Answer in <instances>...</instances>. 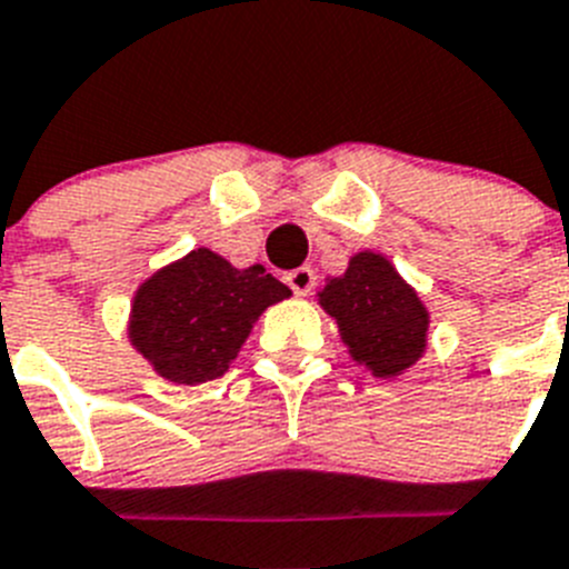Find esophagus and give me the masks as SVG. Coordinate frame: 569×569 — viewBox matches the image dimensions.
<instances>
[{"label":"esophagus","instance_id":"34e87169","mask_svg":"<svg viewBox=\"0 0 569 569\" xmlns=\"http://www.w3.org/2000/svg\"><path fill=\"white\" fill-rule=\"evenodd\" d=\"M283 280L289 283V289H292L295 295H309L315 289V271L309 269V266H300V269L289 271Z\"/></svg>","mask_w":569,"mask_h":569}]
</instances>
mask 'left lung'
<instances>
[{
	"mask_svg": "<svg viewBox=\"0 0 569 569\" xmlns=\"http://www.w3.org/2000/svg\"><path fill=\"white\" fill-rule=\"evenodd\" d=\"M318 303L338 323L352 361L365 365L376 379L408 373L425 356L431 312L379 251L352 254L343 274L327 277Z\"/></svg>",
	"mask_w": 569,
	"mask_h": 569,
	"instance_id": "8db88e82",
	"label": "left lung"
}]
</instances>
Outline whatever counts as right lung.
I'll list each match as a JSON object with an SVG mask.
<instances>
[{
  "instance_id": "1",
  "label": "right lung",
  "mask_w": 569,
  "mask_h": 569,
  "mask_svg": "<svg viewBox=\"0 0 569 569\" xmlns=\"http://www.w3.org/2000/svg\"><path fill=\"white\" fill-rule=\"evenodd\" d=\"M292 295L262 266L237 269L211 248H193L138 286L127 336L173 385L226 373L262 312Z\"/></svg>"
}]
</instances>
